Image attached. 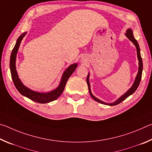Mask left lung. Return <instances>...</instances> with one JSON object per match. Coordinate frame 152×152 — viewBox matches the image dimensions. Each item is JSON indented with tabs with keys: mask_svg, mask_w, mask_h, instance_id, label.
I'll return each mask as SVG.
<instances>
[{
	"mask_svg": "<svg viewBox=\"0 0 152 152\" xmlns=\"http://www.w3.org/2000/svg\"><path fill=\"white\" fill-rule=\"evenodd\" d=\"M125 35L129 39L131 42H132L133 44L135 45L136 49H137V59L139 61V69H138V72L137 76H136V78L135 79V81L133 82V85L132 87L128 90V91L125 92L124 94H123L121 96H120L119 99H118L117 101H115V102H111V103H107V102H104L103 101H101L99 99H97L96 97H95L93 94H92L91 90V85H90V82H89V76L90 74L89 73L88 74V76H87L86 78V82L87 84H88V90H89V93L91 94V97L93 99L94 101H96L98 102H100V103L103 104H107V105H109V106H115V105H117L118 104H119L122 101H124L128 96H129L130 95H132V94L134 93V92L137 90L138 88L139 85H140L141 79V76H142V70H143V62H142V59H141V54H140V46H139L138 43L137 42V40L135 39L134 36H133V31L131 29H128L127 31H126L125 33Z\"/></svg>",
	"mask_w": 152,
	"mask_h": 152,
	"instance_id": "1",
	"label": "left lung"
}]
</instances>
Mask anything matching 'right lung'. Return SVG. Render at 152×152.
<instances>
[{"instance_id": "add662e5", "label": "right lung", "mask_w": 152, "mask_h": 152, "mask_svg": "<svg viewBox=\"0 0 152 152\" xmlns=\"http://www.w3.org/2000/svg\"><path fill=\"white\" fill-rule=\"evenodd\" d=\"M26 34L27 32H25L19 36L17 40L16 43H15L13 50H12L11 52V58H10V70H11L12 81H13L15 86L17 89V91L23 96H26L28 99L32 100V101L35 102H39V103H48L50 102L55 101L62 93L64 88H65L67 81H68V78H70V76L75 71L76 68L78 66V64L76 63L72 64V65L68 67V68L66 69V70L62 74V76H61L60 84L53 91L48 92H39L34 91L33 90L27 88L20 81L16 70L17 53L18 52V50H19L20 43Z\"/></svg>"}]
</instances>
